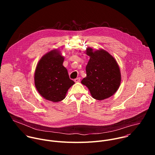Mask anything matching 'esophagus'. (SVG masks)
<instances>
[{
    "instance_id": "1",
    "label": "esophagus",
    "mask_w": 155,
    "mask_h": 155,
    "mask_svg": "<svg viewBox=\"0 0 155 155\" xmlns=\"http://www.w3.org/2000/svg\"><path fill=\"white\" fill-rule=\"evenodd\" d=\"M74 81H75V82H76V83H77V82H80V77H78V78H75V79L74 80Z\"/></svg>"
}]
</instances>
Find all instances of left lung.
I'll list each match as a JSON object with an SVG mask.
<instances>
[{"instance_id": "8db88e82", "label": "left lung", "mask_w": 155, "mask_h": 155, "mask_svg": "<svg viewBox=\"0 0 155 155\" xmlns=\"http://www.w3.org/2000/svg\"><path fill=\"white\" fill-rule=\"evenodd\" d=\"M86 54L90 59L86 67V77L81 83L87 87L95 99L104 100L112 96L121 83V74L117 61L103 50L93 53L92 48H88Z\"/></svg>"}]
</instances>
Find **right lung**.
<instances>
[{
    "label": "right lung",
    "mask_w": 155,
    "mask_h": 155,
    "mask_svg": "<svg viewBox=\"0 0 155 155\" xmlns=\"http://www.w3.org/2000/svg\"><path fill=\"white\" fill-rule=\"evenodd\" d=\"M64 58L56 50L44 55L35 69L34 81L38 92L47 100H63L69 88L75 83L71 80L62 64Z\"/></svg>",
    "instance_id": "obj_1"
}]
</instances>
